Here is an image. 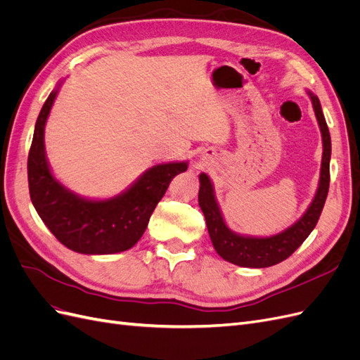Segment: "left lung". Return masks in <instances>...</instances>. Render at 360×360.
<instances>
[{
    "label": "left lung",
    "instance_id": "1",
    "mask_svg": "<svg viewBox=\"0 0 360 360\" xmlns=\"http://www.w3.org/2000/svg\"><path fill=\"white\" fill-rule=\"evenodd\" d=\"M315 117H317L319 127L321 132L323 141V156H321V168H320V180L319 188L315 192L311 204L299 219L291 224L285 230L271 236H248L233 231L226 225L224 213L216 200L214 186L210 177L205 172L200 174V192H198V204L205 217L207 230H209L210 240L217 255L222 257L225 261L240 267H254L263 269L275 266L281 261L287 259L294 250H296L319 222V217L326 202V197L329 192L330 181V155H332V143L328 123L321 110V103L319 97L312 91L307 90Z\"/></svg>",
    "mask_w": 360,
    "mask_h": 360
}]
</instances>
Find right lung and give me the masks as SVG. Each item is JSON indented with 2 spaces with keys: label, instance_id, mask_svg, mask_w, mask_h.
Wrapping results in <instances>:
<instances>
[{
  "label": "right lung",
  "instance_id": "right-lung-1",
  "mask_svg": "<svg viewBox=\"0 0 360 360\" xmlns=\"http://www.w3.org/2000/svg\"><path fill=\"white\" fill-rule=\"evenodd\" d=\"M64 79L40 110L28 155V186L32 205L58 242L78 254L111 255L138 243L150 216L171 180L189 167L176 160L146 169L111 198H89L70 191L53 176L45 150V126Z\"/></svg>",
  "mask_w": 360,
  "mask_h": 360
}]
</instances>
